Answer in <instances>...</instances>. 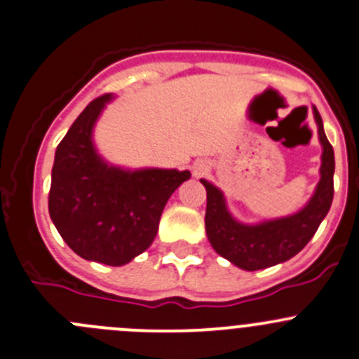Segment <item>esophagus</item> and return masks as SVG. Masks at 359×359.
<instances>
[{"label": "esophagus", "instance_id": "1", "mask_svg": "<svg viewBox=\"0 0 359 359\" xmlns=\"http://www.w3.org/2000/svg\"><path fill=\"white\" fill-rule=\"evenodd\" d=\"M204 170H206V165H204V163H196V167H194V172L196 174H203Z\"/></svg>", "mask_w": 359, "mask_h": 359}]
</instances>
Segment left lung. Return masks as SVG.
<instances>
[{"label": "left lung", "instance_id": "1", "mask_svg": "<svg viewBox=\"0 0 359 359\" xmlns=\"http://www.w3.org/2000/svg\"><path fill=\"white\" fill-rule=\"evenodd\" d=\"M313 118L323 146L320 180L313 196L298 213L255 225L241 224L229 213L224 194L210 182L201 180L208 197L206 218H204L208 240L218 255L231 261L238 268L255 271L289 261L312 240L320 222L330 211L333 201L335 153L326 139L323 119L316 107H313Z\"/></svg>", "mask_w": 359, "mask_h": 359}]
</instances>
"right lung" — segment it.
<instances>
[{
	"label": "right lung",
	"mask_w": 359,
	"mask_h": 359,
	"mask_svg": "<svg viewBox=\"0 0 359 359\" xmlns=\"http://www.w3.org/2000/svg\"><path fill=\"white\" fill-rule=\"evenodd\" d=\"M111 100L102 95L90 102L57 144L49 215L75 254L123 266L153 243L167 201L190 170H130L105 162L93 144V126Z\"/></svg>",
	"instance_id": "add662e5"
}]
</instances>
